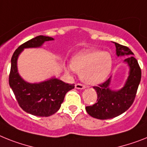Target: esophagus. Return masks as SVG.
<instances>
[{"label":"esophagus","instance_id":"34e87169","mask_svg":"<svg viewBox=\"0 0 147 147\" xmlns=\"http://www.w3.org/2000/svg\"><path fill=\"white\" fill-rule=\"evenodd\" d=\"M85 86L83 84H76V88L78 89V90H83V89H85Z\"/></svg>","mask_w":147,"mask_h":147}]
</instances>
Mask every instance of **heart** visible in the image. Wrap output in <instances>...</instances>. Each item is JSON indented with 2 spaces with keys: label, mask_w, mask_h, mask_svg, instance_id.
Returning a JSON list of instances; mask_svg holds the SVG:
<instances>
[{
  "label": "heart",
  "mask_w": 147,
  "mask_h": 147,
  "mask_svg": "<svg viewBox=\"0 0 147 147\" xmlns=\"http://www.w3.org/2000/svg\"><path fill=\"white\" fill-rule=\"evenodd\" d=\"M111 55L106 51L87 50L74 57L71 69L80 75L81 79L87 84L102 83L108 77L112 69Z\"/></svg>",
  "instance_id": "b5f03b06"
}]
</instances>
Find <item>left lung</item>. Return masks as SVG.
<instances>
[{
    "label": "left lung",
    "mask_w": 147,
    "mask_h": 147,
    "mask_svg": "<svg viewBox=\"0 0 147 147\" xmlns=\"http://www.w3.org/2000/svg\"><path fill=\"white\" fill-rule=\"evenodd\" d=\"M113 43L117 57L131 55L123 61L129 67V76L123 87L118 90L110 88L111 77L97 87H93L97 92L96 103L86 107V111L89 115L98 119H111L126 111L134 102L141 79V70L138 60L132 56V51L128 47Z\"/></svg>",
    "instance_id": "8db88e82"
}]
</instances>
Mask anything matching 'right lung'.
Instances as JSON below:
<instances>
[{
  "label": "right lung",
  "mask_w": 147,
  "mask_h": 147,
  "mask_svg": "<svg viewBox=\"0 0 147 147\" xmlns=\"http://www.w3.org/2000/svg\"><path fill=\"white\" fill-rule=\"evenodd\" d=\"M52 37L38 36L21 45L13 53L11 59L9 84L18 105L24 111L38 117H49L60 109L68 91L75 88V84H66L52 78L39 83H29L18 74L17 60L24 49L39 48Z\"/></svg>",
  "instance_id": "add662e5"
}]
</instances>
